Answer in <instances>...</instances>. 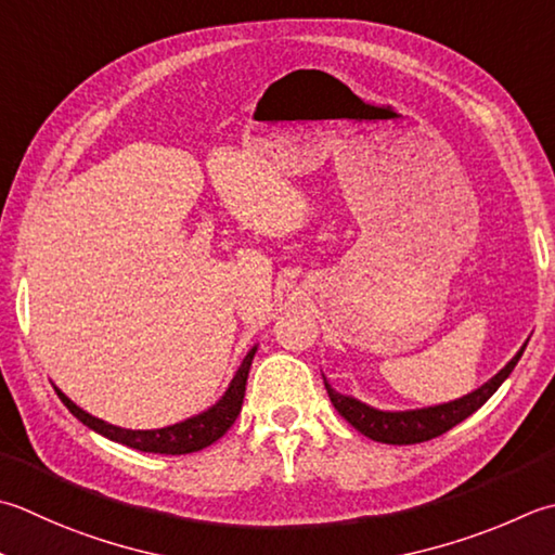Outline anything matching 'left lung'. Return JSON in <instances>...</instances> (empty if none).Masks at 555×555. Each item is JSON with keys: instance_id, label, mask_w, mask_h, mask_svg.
<instances>
[{"instance_id": "1", "label": "left lung", "mask_w": 555, "mask_h": 555, "mask_svg": "<svg viewBox=\"0 0 555 555\" xmlns=\"http://www.w3.org/2000/svg\"><path fill=\"white\" fill-rule=\"evenodd\" d=\"M527 341L501 373H495L488 383H483L479 389H474V392L454 401H448V404L409 409V411H379L349 395L336 392V389L327 383V377H324V387H327V395L332 399L334 409L339 411V414L349 421L358 433H363L365 438H371L375 442H387V444L426 442L442 436V433H448L464 418H469L476 409H481L486 401L495 395V389L505 383L507 375L515 371L517 361L522 358L527 349Z\"/></svg>"}]
</instances>
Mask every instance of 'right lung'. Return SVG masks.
Masks as SVG:
<instances>
[{"label":"right lung","mask_w":555,"mask_h":555,"mask_svg":"<svg viewBox=\"0 0 555 555\" xmlns=\"http://www.w3.org/2000/svg\"><path fill=\"white\" fill-rule=\"evenodd\" d=\"M255 353H257V346H253V349L247 351L241 367H237L233 379H231V385H228L223 397L216 401L214 406H209L206 411H202V414L192 416L188 421L176 423V426H166V428H156V430H129V428L113 426V423H105L101 418L86 414L83 409L76 406L74 401L62 392V389L54 387V392H57L62 404L67 406L72 414L83 423V426H89L91 430L101 433V436L107 440L127 444V448H134L139 452L190 454V452H199L204 448H209L211 442L219 440L223 433L235 423L237 414H241L243 399H245L247 373H249V365H253Z\"/></svg>","instance_id":"1"}]
</instances>
